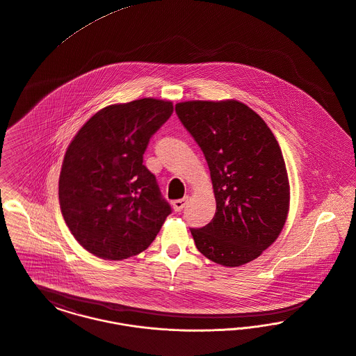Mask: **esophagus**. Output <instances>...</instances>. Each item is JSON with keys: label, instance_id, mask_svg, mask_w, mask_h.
I'll list each match as a JSON object with an SVG mask.
<instances>
[{"label": "esophagus", "instance_id": "obj_1", "mask_svg": "<svg viewBox=\"0 0 356 356\" xmlns=\"http://www.w3.org/2000/svg\"><path fill=\"white\" fill-rule=\"evenodd\" d=\"M187 202H188V197H183V199H177V200H175V202L172 203L173 209H175L176 212L183 211V209L187 206Z\"/></svg>", "mask_w": 356, "mask_h": 356}]
</instances>
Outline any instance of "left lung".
I'll return each instance as SVG.
<instances>
[{
  "label": "left lung",
  "mask_w": 356,
  "mask_h": 356,
  "mask_svg": "<svg viewBox=\"0 0 356 356\" xmlns=\"http://www.w3.org/2000/svg\"><path fill=\"white\" fill-rule=\"evenodd\" d=\"M175 110L207 160L216 200L209 225L189 229L195 245L219 265H245L272 245L288 216L280 145L265 121L238 101H191Z\"/></svg>",
  "instance_id": "8db88e82"
}]
</instances>
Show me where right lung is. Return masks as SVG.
<instances>
[{"label":"right lung","instance_id":"obj_1","mask_svg":"<svg viewBox=\"0 0 356 356\" xmlns=\"http://www.w3.org/2000/svg\"><path fill=\"white\" fill-rule=\"evenodd\" d=\"M172 102L144 98L107 106L78 131L59 179L64 222L91 254L126 259L149 248L172 212L144 163Z\"/></svg>","mask_w":356,"mask_h":356}]
</instances>
